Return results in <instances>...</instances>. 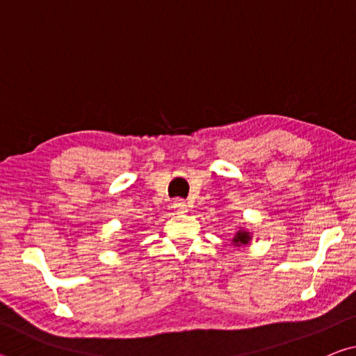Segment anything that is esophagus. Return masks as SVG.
Returning <instances> with one entry per match:
<instances>
[{"label":"esophagus","mask_w":356,"mask_h":356,"mask_svg":"<svg viewBox=\"0 0 356 356\" xmlns=\"http://www.w3.org/2000/svg\"><path fill=\"white\" fill-rule=\"evenodd\" d=\"M172 209L176 210L177 213H185L188 212V206H186V202L184 200H176L172 202Z\"/></svg>","instance_id":"esophagus-1"}]
</instances>
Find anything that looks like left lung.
<instances>
[{
    "label": "left lung",
    "instance_id": "1",
    "mask_svg": "<svg viewBox=\"0 0 356 356\" xmlns=\"http://www.w3.org/2000/svg\"><path fill=\"white\" fill-rule=\"evenodd\" d=\"M251 240H252V232L250 231L248 227L240 226V227H238V231L236 232V236L232 237L231 243H232L234 246H236V248H240V246H246V245H250V243H251Z\"/></svg>",
    "mask_w": 356,
    "mask_h": 356
}]
</instances>
